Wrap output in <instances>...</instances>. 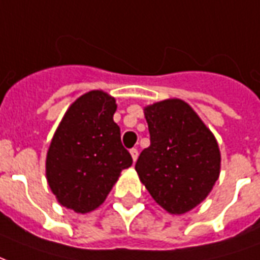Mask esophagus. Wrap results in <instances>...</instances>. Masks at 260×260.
Instances as JSON below:
<instances>
[{"label":"esophagus","mask_w":260,"mask_h":260,"mask_svg":"<svg viewBox=\"0 0 260 260\" xmlns=\"http://www.w3.org/2000/svg\"><path fill=\"white\" fill-rule=\"evenodd\" d=\"M129 152H131V156H132V160H134V161H136V158H138V156H139L138 149H135V147H134V149H131Z\"/></svg>","instance_id":"esophagus-1"}]
</instances>
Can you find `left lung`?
<instances>
[{
	"label": "left lung",
	"mask_w": 260,
	"mask_h": 260,
	"mask_svg": "<svg viewBox=\"0 0 260 260\" xmlns=\"http://www.w3.org/2000/svg\"><path fill=\"white\" fill-rule=\"evenodd\" d=\"M150 134L135 164L142 184L164 210L184 214L206 199L220 174L216 138L188 103L169 99L145 107Z\"/></svg>",
	"instance_id": "obj_1"
}]
</instances>
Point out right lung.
<instances>
[{
    "label": "right lung",
    "mask_w": 260,
    "mask_h": 260,
    "mask_svg": "<svg viewBox=\"0 0 260 260\" xmlns=\"http://www.w3.org/2000/svg\"><path fill=\"white\" fill-rule=\"evenodd\" d=\"M115 99L91 90L76 99L51 139L46 175L57 201L76 213H89L106 201L121 171L132 166L114 122Z\"/></svg>",
    "instance_id": "1"
}]
</instances>
